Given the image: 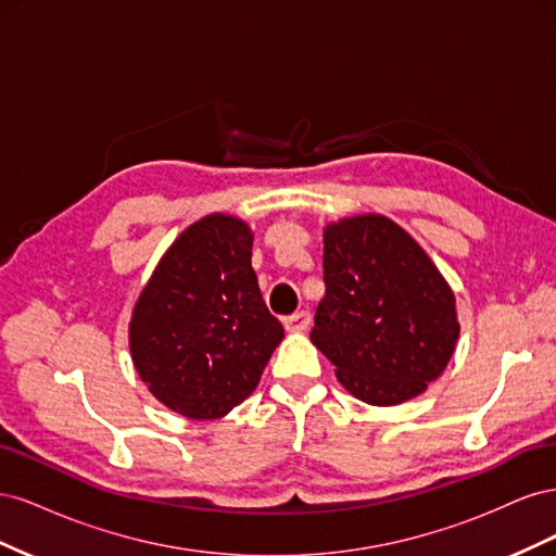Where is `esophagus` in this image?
<instances>
[{
    "label": "esophagus",
    "instance_id": "obj_1",
    "mask_svg": "<svg viewBox=\"0 0 556 556\" xmlns=\"http://www.w3.org/2000/svg\"><path fill=\"white\" fill-rule=\"evenodd\" d=\"M282 325L288 331H306L308 325H311V315L306 311H299V313H292L288 317H282Z\"/></svg>",
    "mask_w": 556,
    "mask_h": 556
}]
</instances>
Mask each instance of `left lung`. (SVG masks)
I'll return each instance as SVG.
<instances>
[{"mask_svg": "<svg viewBox=\"0 0 556 556\" xmlns=\"http://www.w3.org/2000/svg\"><path fill=\"white\" fill-rule=\"evenodd\" d=\"M325 299L313 345L345 390L371 406L422 394L454 355L457 299L410 233L380 213L325 227Z\"/></svg>", "mask_w": 556, "mask_h": 556, "instance_id": "1", "label": "left lung"}]
</instances>
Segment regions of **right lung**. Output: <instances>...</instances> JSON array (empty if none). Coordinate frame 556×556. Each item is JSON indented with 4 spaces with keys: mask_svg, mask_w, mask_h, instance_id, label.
Returning <instances> with one entry per match:
<instances>
[{
    "mask_svg": "<svg viewBox=\"0 0 556 556\" xmlns=\"http://www.w3.org/2000/svg\"><path fill=\"white\" fill-rule=\"evenodd\" d=\"M282 336L252 271V229L227 213L178 233L129 319L131 362L150 394L199 422L255 392Z\"/></svg>",
    "mask_w": 556,
    "mask_h": 556,
    "instance_id": "add662e5",
    "label": "right lung"
}]
</instances>
